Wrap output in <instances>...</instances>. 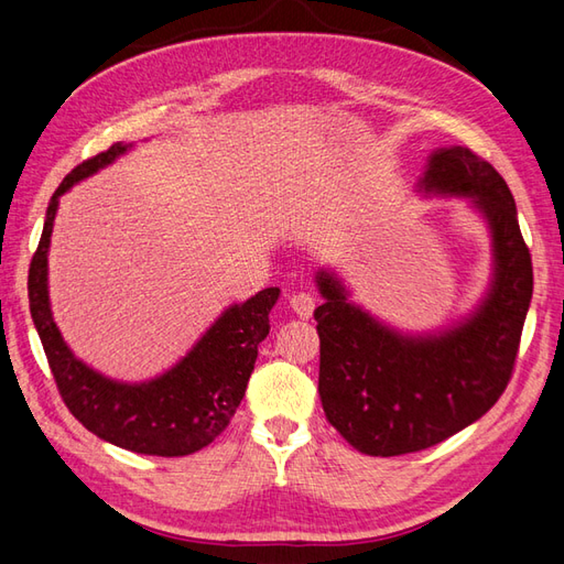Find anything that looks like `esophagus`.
<instances>
[{"mask_svg":"<svg viewBox=\"0 0 564 564\" xmlns=\"http://www.w3.org/2000/svg\"><path fill=\"white\" fill-rule=\"evenodd\" d=\"M290 306L299 318H311V316H314V308H316V299H314V294H308V292H294L290 296Z\"/></svg>","mask_w":564,"mask_h":564,"instance_id":"34e87169","label":"esophagus"}]
</instances>
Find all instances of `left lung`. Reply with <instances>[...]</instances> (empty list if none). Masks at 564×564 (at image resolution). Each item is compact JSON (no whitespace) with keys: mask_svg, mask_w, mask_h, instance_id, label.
Masks as SVG:
<instances>
[{"mask_svg":"<svg viewBox=\"0 0 564 564\" xmlns=\"http://www.w3.org/2000/svg\"><path fill=\"white\" fill-rule=\"evenodd\" d=\"M415 187L422 197L466 199L490 234L492 270L466 316L420 333L352 302L337 270H316L321 403L367 456L422 452L478 422L509 383L533 294L517 203L485 159L456 144L434 149Z\"/></svg>","mask_w":564,"mask_h":564,"instance_id":"1","label":"left lung"}]
</instances>
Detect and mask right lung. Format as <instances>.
I'll list each match as a JSON object with an SVG mask.
<instances>
[{"label": "right lung", "instance_id": "right-lung-1", "mask_svg": "<svg viewBox=\"0 0 564 564\" xmlns=\"http://www.w3.org/2000/svg\"><path fill=\"white\" fill-rule=\"evenodd\" d=\"M134 144L118 142L84 161L55 191L47 205L43 236L29 270L31 318L69 412L98 440L144 456H187L227 430L241 405L258 345L270 333V311L280 290L268 286L241 304L221 311L197 343L169 367L144 381H118L72 352L50 308L47 253L59 197L94 173L116 164Z\"/></svg>", "mask_w": 564, "mask_h": 564}]
</instances>
